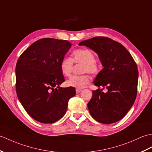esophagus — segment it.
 <instances>
[{"mask_svg":"<svg viewBox=\"0 0 152 152\" xmlns=\"http://www.w3.org/2000/svg\"><path fill=\"white\" fill-rule=\"evenodd\" d=\"M81 91H82V89H76V93L77 94H78V93H80Z\"/></svg>","mask_w":152,"mask_h":152,"instance_id":"1","label":"esophagus"}]
</instances>
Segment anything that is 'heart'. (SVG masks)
Masks as SVG:
<instances>
[{
	"label": "heart",
	"instance_id": "heart-1",
	"mask_svg": "<svg viewBox=\"0 0 152 152\" xmlns=\"http://www.w3.org/2000/svg\"><path fill=\"white\" fill-rule=\"evenodd\" d=\"M74 62L83 63L81 72H88L92 75H96L100 72V65L96 61L94 53L88 48L77 49L72 52V59L69 57L63 58L59 64L61 72L63 76H69L72 72ZM90 78L87 75L72 76L66 81V86L82 89L89 83Z\"/></svg>",
	"mask_w": 152,
	"mask_h": 152
}]
</instances>
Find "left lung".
Here are the masks:
<instances>
[{
	"instance_id": "8db88e82",
	"label": "left lung",
	"mask_w": 152,
	"mask_h": 152,
	"mask_svg": "<svg viewBox=\"0 0 152 152\" xmlns=\"http://www.w3.org/2000/svg\"><path fill=\"white\" fill-rule=\"evenodd\" d=\"M78 45L96 52L104 66L94 81L102 89L93 91L87 104L91 115L102 124L119 121L136 99L139 72L135 61L124 46L109 37H95ZM105 88L107 93L103 92Z\"/></svg>"
}]
</instances>
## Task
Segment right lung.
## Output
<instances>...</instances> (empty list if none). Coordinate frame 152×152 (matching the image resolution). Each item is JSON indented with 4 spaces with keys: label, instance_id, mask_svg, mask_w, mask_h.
Here are the masks:
<instances>
[{
    "label": "right lung",
    "instance_id": "add662e5",
    "mask_svg": "<svg viewBox=\"0 0 152 152\" xmlns=\"http://www.w3.org/2000/svg\"><path fill=\"white\" fill-rule=\"evenodd\" d=\"M66 40L43 38L24 50L15 67L16 92L27 113L36 121L52 124L65 114L74 87L63 88L65 82L59 64L71 47Z\"/></svg>",
    "mask_w": 152,
    "mask_h": 152
}]
</instances>
